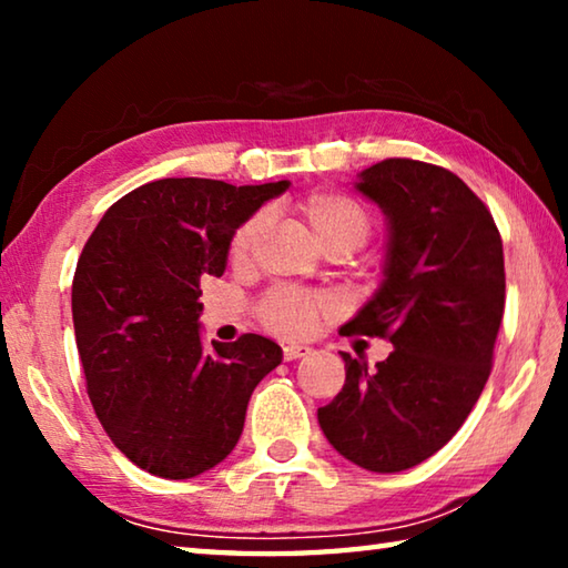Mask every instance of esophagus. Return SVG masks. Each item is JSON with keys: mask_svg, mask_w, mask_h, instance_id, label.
Here are the masks:
<instances>
[{"mask_svg": "<svg viewBox=\"0 0 568 568\" xmlns=\"http://www.w3.org/2000/svg\"><path fill=\"white\" fill-rule=\"evenodd\" d=\"M311 353H313V348H307V345H295V343L283 345V358H285V361L305 358V355H311Z\"/></svg>", "mask_w": 568, "mask_h": 568, "instance_id": "esophagus-1", "label": "esophagus"}]
</instances>
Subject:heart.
Masks as SVG:
<instances>
[{
    "instance_id": "1",
    "label": "heart",
    "mask_w": 568,
    "mask_h": 568,
    "mask_svg": "<svg viewBox=\"0 0 568 568\" xmlns=\"http://www.w3.org/2000/svg\"><path fill=\"white\" fill-rule=\"evenodd\" d=\"M295 210L303 215V220L311 227L313 237L325 250H358L371 237V215L358 200L345 195L338 190H313L303 195L295 203ZM263 227V215H247L240 223L233 235L227 240V261L233 265H243L247 261L250 250L257 233ZM335 311V301L331 295L311 293V291H295V287H283V291L267 293L261 305H257V315L267 331L285 338H303L311 335L315 325L323 315H331Z\"/></svg>"
}]
</instances>
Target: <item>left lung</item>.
<instances>
[{"mask_svg": "<svg viewBox=\"0 0 568 568\" xmlns=\"http://www.w3.org/2000/svg\"><path fill=\"white\" fill-rule=\"evenodd\" d=\"M355 190L388 220L383 283L341 328L393 343L368 371L343 353L345 383L318 423L355 466L398 474L444 448L491 373L504 318V243L464 180L428 162L390 158Z\"/></svg>", "mask_w": 568, "mask_h": 568, "instance_id": "obj_1", "label": "left lung"}]
</instances>
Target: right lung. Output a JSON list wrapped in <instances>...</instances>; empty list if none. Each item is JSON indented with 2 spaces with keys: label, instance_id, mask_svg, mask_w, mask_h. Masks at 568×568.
Masks as SVG:
<instances>
[{
  "label": "right lung",
  "instance_id": "1",
  "mask_svg": "<svg viewBox=\"0 0 568 568\" xmlns=\"http://www.w3.org/2000/svg\"><path fill=\"white\" fill-rule=\"evenodd\" d=\"M291 182L165 178L120 197L77 261L72 321L88 396L112 444L162 478H192L235 448L247 400L283 361L245 333L200 341V281L220 277L227 240Z\"/></svg>",
  "mask_w": 568,
  "mask_h": 568
}]
</instances>
